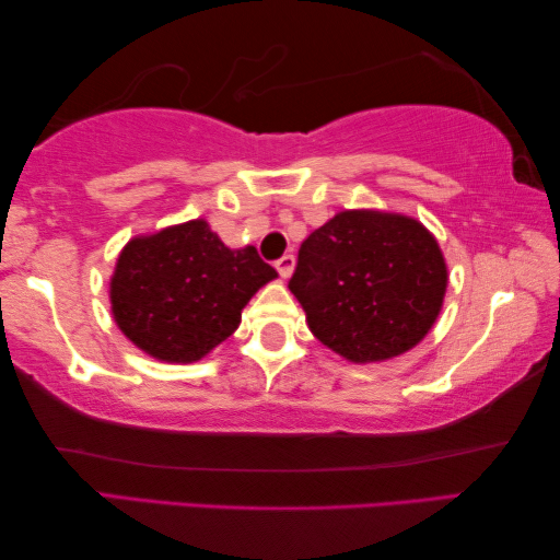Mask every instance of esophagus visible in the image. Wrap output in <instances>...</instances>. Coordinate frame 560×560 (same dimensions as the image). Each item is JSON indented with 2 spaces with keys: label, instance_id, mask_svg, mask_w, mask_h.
<instances>
[{
  "label": "esophagus",
  "instance_id": "esophagus-1",
  "mask_svg": "<svg viewBox=\"0 0 560 560\" xmlns=\"http://www.w3.org/2000/svg\"><path fill=\"white\" fill-rule=\"evenodd\" d=\"M275 268H278L280 278H290L292 268H295V258H292V255H282L280 260H275Z\"/></svg>",
  "mask_w": 560,
  "mask_h": 560
}]
</instances>
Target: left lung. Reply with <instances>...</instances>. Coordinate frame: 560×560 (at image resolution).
<instances>
[{
    "instance_id": "8db88e82",
    "label": "left lung",
    "mask_w": 560,
    "mask_h": 560,
    "mask_svg": "<svg viewBox=\"0 0 560 560\" xmlns=\"http://www.w3.org/2000/svg\"><path fill=\"white\" fill-rule=\"evenodd\" d=\"M288 288L319 342L352 362H380L432 329L446 265L417 220L345 210L300 245Z\"/></svg>"
}]
</instances>
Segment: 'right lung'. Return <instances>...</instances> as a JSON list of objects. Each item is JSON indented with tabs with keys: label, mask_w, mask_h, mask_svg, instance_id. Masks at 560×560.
Listing matches in <instances>:
<instances>
[{
	"label": "right lung",
	"mask_w": 560,
	"mask_h": 560,
	"mask_svg": "<svg viewBox=\"0 0 560 560\" xmlns=\"http://www.w3.org/2000/svg\"><path fill=\"white\" fill-rule=\"evenodd\" d=\"M272 278L278 272L253 245L231 250L206 220H190L124 247L112 307L143 352L194 362L235 332L247 300Z\"/></svg>",
	"instance_id": "1"
}]
</instances>
